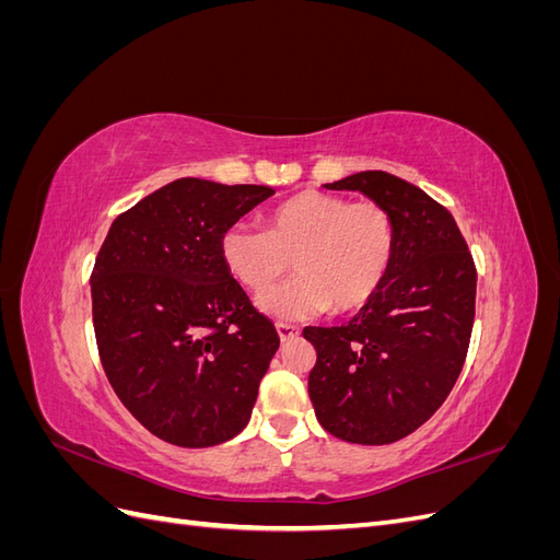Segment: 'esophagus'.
Masks as SVG:
<instances>
[{
  "label": "esophagus",
  "instance_id": "1",
  "mask_svg": "<svg viewBox=\"0 0 560 560\" xmlns=\"http://www.w3.org/2000/svg\"><path fill=\"white\" fill-rule=\"evenodd\" d=\"M276 329H278V336H280L282 343L284 341H294V338H299V327H294V325H284V322H280Z\"/></svg>",
  "mask_w": 560,
  "mask_h": 560
}]
</instances>
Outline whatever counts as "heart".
Wrapping results in <instances>:
<instances>
[{
    "label": "heart",
    "mask_w": 560,
    "mask_h": 560,
    "mask_svg": "<svg viewBox=\"0 0 560 560\" xmlns=\"http://www.w3.org/2000/svg\"><path fill=\"white\" fill-rule=\"evenodd\" d=\"M395 224L374 200L303 191L266 217V231L245 222L224 231L219 254L231 278L262 294L294 260L300 276L259 299V308L282 322L352 313L374 299L393 268Z\"/></svg>",
    "instance_id": "1"
}]
</instances>
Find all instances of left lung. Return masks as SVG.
Listing matches in <instances>:
<instances>
[{"mask_svg": "<svg viewBox=\"0 0 560 560\" xmlns=\"http://www.w3.org/2000/svg\"><path fill=\"white\" fill-rule=\"evenodd\" d=\"M360 191L395 224V259L343 327H308L317 350L308 395L317 422L350 444H393L430 420L460 376L474 325L477 268L446 208L383 171L325 184Z\"/></svg>", "mask_w": 560, "mask_h": 560, "instance_id": "1", "label": "left lung"}]
</instances>
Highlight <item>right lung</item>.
I'll return each mask as SVG.
<instances>
[{
	"instance_id": "obj_1",
	"label": "right lung",
	"mask_w": 560,
	"mask_h": 560,
	"mask_svg": "<svg viewBox=\"0 0 560 560\" xmlns=\"http://www.w3.org/2000/svg\"><path fill=\"white\" fill-rule=\"evenodd\" d=\"M276 191L184 177L114 219L91 276L100 360L118 399L167 444L238 436L280 346L219 243Z\"/></svg>"
}]
</instances>
